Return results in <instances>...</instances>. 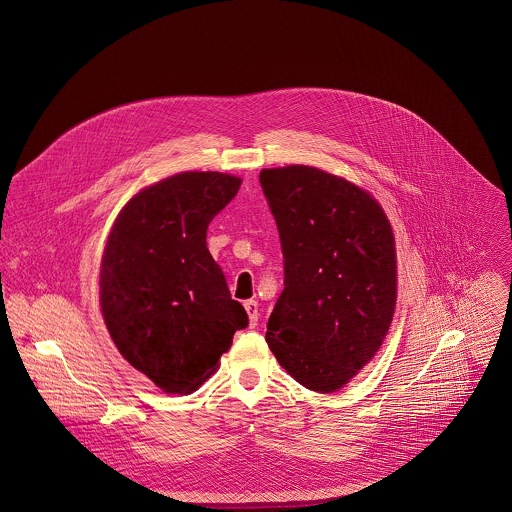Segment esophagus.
<instances>
[{
  "instance_id": "34e87169",
  "label": "esophagus",
  "mask_w": 512,
  "mask_h": 512,
  "mask_svg": "<svg viewBox=\"0 0 512 512\" xmlns=\"http://www.w3.org/2000/svg\"><path fill=\"white\" fill-rule=\"evenodd\" d=\"M244 309H246V313H248L250 327H256V325H258V317H260V313H258V301H254V299L244 301Z\"/></svg>"
}]
</instances>
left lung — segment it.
Returning a JSON list of instances; mask_svg holds the SVG:
<instances>
[{"label": "left lung", "instance_id": "left-lung-1", "mask_svg": "<svg viewBox=\"0 0 512 512\" xmlns=\"http://www.w3.org/2000/svg\"><path fill=\"white\" fill-rule=\"evenodd\" d=\"M260 183L286 260L268 347L301 386L337 392L378 353L394 317L392 224L366 189L319 167L262 169Z\"/></svg>", "mask_w": 512, "mask_h": 512}]
</instances>
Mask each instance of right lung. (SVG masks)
<instances>
[{"mask_svg": "<svg viewBox=\"0 0 512 512\" xmlns=\"http://www.w3.org/2000/svg\"><path fill=\"white\" fill-rule=\"evenodd\" d=\"M242 179L183 171L118 213L100 262V309L120 355L165 394H191L248 325L207 248V228Z\"/></svg>", "mask_w": 512, "mask_h": 512, "instance_id": "add662e5", "label": "right lung"}]
</instances>
